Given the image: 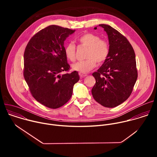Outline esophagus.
Segmentation results:
<instances>
[{
    "mask_svg": "<svg viewBox=\"0 0 157 157\" xmlns=\"http://www.w3.org/2000/svg\"><path fill=\"white\" fill-rule=\"evenodd\" d=\"M79 76H80V77H81V78H84V77H86V76H87V75H86V74L81 73H79Z\"/></svg>",
    "mask_w": 157,
    "mask_h": 157,
    "instance_id": "obj_1",
    "label": "esophagus"
}]
</instances>
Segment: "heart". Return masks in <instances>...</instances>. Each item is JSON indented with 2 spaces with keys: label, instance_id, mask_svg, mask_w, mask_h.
I'll return each instance as SVG.
<instances>
[{
  "label": "heart",
  "instance_id": "heart-1",
  "mask_svg": "<svg viewBox=\"0 0 157 157\" xmlns=\"http://www.w3.org/2000/svg\"><path fill=\"white\" fill-rule=\"evenodd\" d=\"M81 45L88 47L86 58L87 59L78 61L72 65V69L81 73H87L93 70L97 66V61L101 64L105 62L109 55V43L97 35L87 33L78 38ZM76 45L70 42L65 46L64 53L70 61L76 60Z\"/></svg>",
  "mask_w": 157,
  "mask_h": 157
}]
</instances>
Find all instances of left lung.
Listing matches in <instances>:
<instances>
[{
	"mask_svg": "<svg viewBox=\"0 0 157 157\" xmlns=\"http://www.w3.org/2000/svg\"><path fill=\"white\" fill-rule=\"evenodd\" d=\"M99 26L108 35L110 52L107 60L93 73L96 83L91 93L96 102L113 108L125 101L133 91L138 77L136 55L126 37L117 30L105 24Z\"/></svg>",
	"mask_w": 157,
	"mask_h": 157,
	"instance_id": "left-lung-1",
	"label": "left lung"
}]
</instances>
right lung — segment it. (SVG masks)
I'll use <instances>...</instances> for the list:
<instances>
[{
    "instance_id": "1",
    "label": "right lung",
    "mask_w": 157,
    "mask_h": 157,
    "mask_svg": "<svg viewBox=\"0 0 157 157\" xmlns=\"http://www.w3.org/2000/svg\"><path fill=\"white\" fill-rule=\"evenodd\" d=\"M74 30L50 25L34 35L24 52V76L32 96L40 104L57 109L68 102L79 79L64 53V41ZM63 71L67 73L60 75Z\"/></svg>"
}]
</instances>
